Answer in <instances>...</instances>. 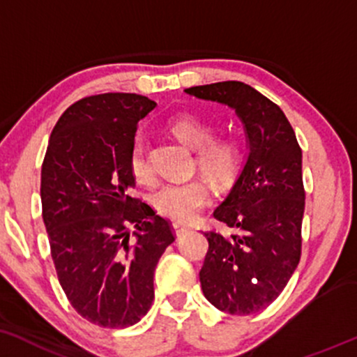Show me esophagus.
Listing matches in <instances>:
<instances>
[{"label": "esophagus", "mask_w": 357, "mask_h": 357, "mask_svg": "<svg viewBox=\"0 0 357 357\" xmlns=\"http://www.w3.org/2000/svg\"><path fill=\"white\" fill-rule=\"evenodd\" d=\"M173 229H174V233H176V236H178V238H183L184 234L190 233V227L184 226V225H179V222H174Z\"/></svg>", "instance_id": "1"}]
</instances>
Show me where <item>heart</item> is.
<instances>
[{"label": "heart", "mask_w": 357, "mask_h": 357, "mask_svg": "<svg viewBox=\"0 0 357 357\" xmlns=\"http://www.w3.org/2000/svg\"><path fill=\"white\" fill-rule=\"evenodd\" d=\"M169 130L179 143L196 151V165L211 181L226 184L238 171L241 151L233 139H213L214 128L195 114H179L169 123ZM130 169L139 183L151 181L148 148L143 136H136L130 153ZM209 201V188L199 179L162 184L151 196L153 208L167 220L190 222Z\"/></svg>", "instance_id": "heart-1"}]
</instances>
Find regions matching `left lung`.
I'll use <instances>...</instances> for the list:
<instances>
[{
  "label": "left lung",
  "instance_id": "1",
  "mask_svg": "<svg viewBox=\"0 0 357 357\" xmlns=\"http://www.w3.org/2000/svg\"><path fill=\"white\" fill-rule=\"evenodd\" d=\"M229 106L246 132L248 156L229 195L213 216L236 234L204 233L199 271L204 298L220 311L248 316L281 294L301 257L303 153L278 105L241 81L184 89Z\"/></svg>",
  "mask_w": 357,
  "mask_h": 357
}]
</instances>
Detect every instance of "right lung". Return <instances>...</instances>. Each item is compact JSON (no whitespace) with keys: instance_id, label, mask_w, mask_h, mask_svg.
<instances>
[{"instance_id":"1","label":"right lung","mask_w":357,"mask_h":357,"mask_svg":"<svg viewBox=\"0 0 357 357\" xmlns=\"http://www.w3.org/2000/svg\"><path fill=\"white\" fill-rule=\"evenodd\" d=\"M154 108L135 93L83 98L58 119L43 161V221L59 284L101 328H128L149 311L154 269L174 241L169 222L131 196V146Z\"/></svg>"}]
</instances>
